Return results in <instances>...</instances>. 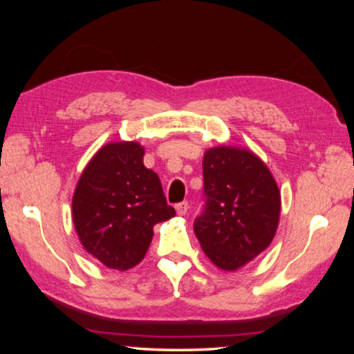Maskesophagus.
Listing matches in <instances>:
<instances>
[{
  "instance_id": "esophagus-1",
  "label": "esophagus",
  "mask_w": 354,
  "mask_h": 354,
  "mask_svg": "<svg viewBox=\"0 0 354 354\" xmlns=\"http://www.w3.org/2000/svg\"><path fill=\"white\" fill-rule=\"evenodd\" d=\"M175 209H176L178 215H181V217H183V215H185V214H187V211H189V203H187V201L178 203Z\"/></svg>"
}]
</instances>
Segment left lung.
I'll return each instance as SVG.
<instances>
[{
    "instance_id": "1",
    "label": "left lung",
    "mask_w": 354,
    "mask_h": 354,
    "mask_svg": "<svg viewBox=\"0 0 354 354\" xmlns=\"http://www.w3.org/2000/svg\"><path fill=\"white\" fill-rule=\"evenodd\" d=\"M206 207L194 231L215 267L236 272L268 248L277 234L281 192L251 149L220 145L203 158Z\"/></svg>"
}]
</instances>
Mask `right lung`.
Here are the masks:
<instances>
[{
    "mask_svg": "<svg viewBox=\"0 0 354 354\" xmlns=\"http://www.w3.org/2000/svg\"><path fill=\"white\" fill-rule=\"evenodd\" d=\"M137 142L101 147L76 184L71 215L80 242L112 270H128L145 257L156 223L175 217L159 176L143 165Z\"/></svg>",
    "mask_w": 354,
    "mask_h": 354,
    "instance_id": "1",
    "label": "right lung"
}]
</instances>
